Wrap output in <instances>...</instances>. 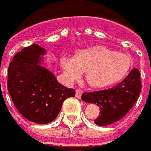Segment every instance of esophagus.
<instances>
[{
  "label": "esophagus",
  "instance_id": "esophagus-1",
  "mask_svg": "<svg viewBox=\"0 0 151 151\" xmlns=\"http://www.w3.org/2000/svg\"><path fill=\"white\" fill-rule=\"evenodd\" d=\"M81 94H82V92H81L80 89H77V90L76 91V97L77 99H81Z\"/></svg>",
  "mask_w": 151,
  "mask_h": 151
}]
</instances>
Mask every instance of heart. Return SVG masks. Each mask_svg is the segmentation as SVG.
<instances>
[{
  "instance_id": "1",
  "label": "heart",
  "mask_w": 151,
  "mask_h": 151,
  "mask_svg": "<svg viewBox=\"0 0 151 151\" xmlns=\"http://www.w3.org/2000/svg\"><path fill=\"white\" fill-rule=\"evenodd\" d=\"M64 74L69 81H75L86 72L87 83L93 87L113 85L126 76L132 66V57L104 46L79 50L74 56L62 57Z\"/></svg>"
}]
</instances>
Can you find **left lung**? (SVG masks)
Here are the masks:
<instances>
[{
    "label": "left lung",
    "instance_id": "left-lung-1",
    "mask_svg": "<svg viewBox=\"0 0 151 151\" xmlns=\"http://www.w3.org/2000/svg\"><path fill=\"white\" fill-rule=\"evenodd\" d=\"M140 91V73L138 69L133 68L118 85L98 92L84 93L81 99L95 104L100 108V114L94 122L99 126H107L127 115L137 101Z\"/></svg>",
    "mask_w": 151,
    "mask_h": 151
}]
</instances>
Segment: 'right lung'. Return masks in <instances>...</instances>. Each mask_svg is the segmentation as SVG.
<instances>
[{
	"mask_svg": "<svg viewBox=\"0 0 151 151\" xmlns=\"http://www.w3.org/2000/svg\"><path fill=\"white\" fill-rule=\"evenodd\" d=\"M46 49L33 44L13 57L8 67L7 89L19 112L38 124L52 122L64 101L76 91L60 84L43 66Z\"/></svg>",
	"mask_w": 151,
	"mask_h": 151,
	"instance_id": "obj_1",
	"label": "right lung"
}]
</instances>
